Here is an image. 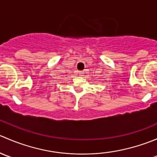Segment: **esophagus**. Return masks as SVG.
Listing matches in <instances>:
<instances>
[{"label":"esophagus","instance_id":"obj_1","mask_svg":"<svg viewBox=\"0 0 157 157\" xmlns=\"http://www.w3.org/2000/svg\"><path fill=\"white\" fill-rule=\"evenodd\" d=\"M80 74V76H82V72H80V74Z\"/></svg>","mask_w":157,"mask_h":157}]
</instances>
